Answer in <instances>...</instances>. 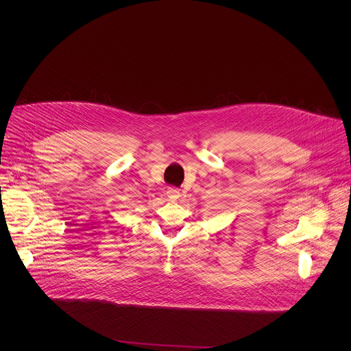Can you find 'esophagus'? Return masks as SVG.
Returning a JSON list of instances; mask_svg holds the SVG:
<instances>
[{"mask_svg":"<svg viewBox=\"0 0 351 351\" xmlns=\"http://www.w3.org/2000/svg\"><path fill=\"white\" fill-rule=\"evenodd\" d=\"M167 197H168L169 202H176V199L180 197V193H179L178 189L171 187V189L167 190Z\"/></svg>","mask_w":351,"mask_h":351,"instance_id":"obj_1","label":"esophagus"}]
</instances>
